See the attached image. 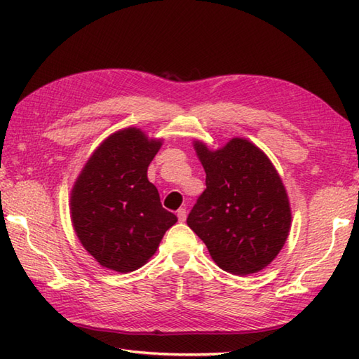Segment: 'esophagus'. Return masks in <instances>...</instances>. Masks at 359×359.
Here are the masks:
<instances>
[{"mask_svg":"<svg viewBox=\"0 0 359 359\" xmlns=\"http://www.w3.org/2000/svg\"><path fill=\"white\" fill-rule=\"evenodd\" d=\"M177 217H179L180 222H185V219H187V210H185V208H180V210L177 211Z\"/></svg>","mask_w":359,"mask_h":359,"instance_id":"esophagus-1","label":"esophagus"}]
</instances>
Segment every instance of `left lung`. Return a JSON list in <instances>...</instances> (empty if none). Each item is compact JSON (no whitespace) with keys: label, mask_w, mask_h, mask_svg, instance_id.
Masks as SVG:
<instances>
[{"label":"left lung","mask_w":359,"mask_h":359,"mask_svg":"<svg viewBox=\"0 0 359 359\" xmlns=\"http://www.w3.org/2000/svg\"><path fill=\"white\" fill-rule=\"evenodd\" d=\"M207 189L187 219L220 269L239 276L264 270L292 226L287 189L265 152L242 137L210 149L194 140Z\"/></svg>","instance_id":"8db88e82"}]
</instances>
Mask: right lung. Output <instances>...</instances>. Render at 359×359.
I'll use <instances>...</instances> for the list:
<instances>
[{
	"instance_id": "right-lung-1",
	"label": "right lung",
	"mask_w": 359,
	"mask_h": 359,
	"mask_svg": "<svg viewBox=\"0 0 359 359\" xmlns=\"http://www.w3.org/2000/svg\"><path fill=\"white\" fill-rule=\"evenodd\" d=\"M162 142L149 139L140 128L120 129L98 144L75 180L69 201L72 226L103 269H140L177 222L148 180V166Z\"/></svg>"
}]
</instances>
